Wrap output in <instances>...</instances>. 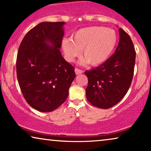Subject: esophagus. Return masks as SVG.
<instances>
[{
    "mask_svg": "<svg viewBox=\"0 0 151 151\" xmlns=\"http://www.w3.org/2000/svg\"><path fill=\"white\" fill-rule=\"evenodd\" d=\"M75 73H76V75H79V74H81V73H83V71H82V70H81V69H78V68H76V69H75Z\"/></svg>",
    "mask_w": 151,
    "mask_h": 151,
    "instance_id": "34e87169",
    "label": "esophagus"
}]
</instances>
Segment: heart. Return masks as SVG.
<instances>
[{"label": "heart", "instance_id": "obj_1", "mask_svg": "<svg viewBox=\"0 0 151 151\" xmlns=\"http://www.w3.org/2000/svg\"><path fill=\"white\" fill-rule=\"evenodd\" d=\"M117 42L115 30L104 27H88L74 33L72 39H64L62 47L66 59L72 62L79 56L80 50L84 58L82 65L89 63L98 66L104 63L113 53Z\"/></svg>", "mask_w": 151, "mask_h": 151}]
</instances>
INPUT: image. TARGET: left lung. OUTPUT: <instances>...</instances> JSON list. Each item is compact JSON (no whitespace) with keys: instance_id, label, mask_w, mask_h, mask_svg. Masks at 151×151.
I'll return each mask as SVG.
<instances>
[{"instance_id":"8db88e82","label":"left lung","mask_w":151,"mask_h":151,"mask_svg":"<svg viewBox=\"0 0 151 151\" xmlns=\"http://www.w3.org/2000/svg\"><path fill=\"white\" fill-rule=\"evenodd\" d=\"M119 41L115 52L99 67L84 72L88 78L87 100L100 109H109L124 98L131 84L135 50L127 32L119 29Z\"/></svg>"}]
</instances>
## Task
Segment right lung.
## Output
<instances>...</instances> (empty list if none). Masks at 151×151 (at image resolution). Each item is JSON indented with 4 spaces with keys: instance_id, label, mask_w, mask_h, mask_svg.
Segmentation results:
<instances>
[{
    "instance_id": "1",
    "label": "right lung",
    "mask_w": 151,
    "mask_h": 151,
    "mask_svg": "<svg viewBox=\"0 0 151 151\" xmlns=\"http://www.w3.org/2000/svg\"><path fill=\"white\" fill-rule=\"evenodd\" d=\"M65 22H42L27 33L16 59L20 90L31 106L51 112L67 100L76 78L74 67L62 56L60 49Z\"/></svg>"
}]
</instances>
